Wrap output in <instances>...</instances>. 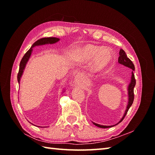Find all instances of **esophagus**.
Returning <instances> with one entry per match:
<instances>
[{
    "instance_id": "34e87169",
    "label": "esophagus",
    "mask_w": 155,
    "mask_h": 155,
    "mask_svg": "<svg viewBox=\"0 0 155 155\" xmlns=\"http://www.w3.org/2000/svg\"><path fill=\"white\" fill-rule=\"evenodd\" d=\"M82 77H83V76H82V74H78V75L77 76V81H78V82H81V81H82V79H83V78H82Z\"/></svg>"
}]
</instances>
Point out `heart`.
Here are the masks:
<instances>
[{"instance_id": "obj_1", "label": "heart", "mask_w": 155, "mask_h": 155, "mask_svg": "<svg viewBox=\"0 0 155 155\" xmlns=\"http://www.w3.org/2000/svg\"><path fill=\"white\" fill-rule=\"evenodd\" d=\"M74 56L77 61L83 63L92 59L91 67L95 71H100L107 68L113 58V52L109 48L93 44H86L77 47Z\"/></svg>"}]
</instances>
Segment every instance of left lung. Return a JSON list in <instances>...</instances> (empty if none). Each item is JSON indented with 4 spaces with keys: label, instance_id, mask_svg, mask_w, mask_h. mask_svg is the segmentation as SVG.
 Instances as JSON below:
<instances>
[{
    "label": "left lung",
    "instance_id": "left-lung-1",
    "mask_svg": "<svg viewBox=\"0 0 155 155\" xmlns=\"http://www.w3.org/2000/svg\"><path fill=\"white\" fill-rule=\"evenodd\" d=\"M118 62H119L120 64H123L125 67H128L132 69L133 71H134V65L133 63V62L131 61L129 58L127 57V55L125 53V52L123 50V49H120V51H119V57H118ZM135 84H136V80H135V78H134V74L133 73V72L132 71V76H131V81H130V83L128 85V104H127V109L125 110V113L123 115V118H121V120L118 122V123L117 124H118V123H120V122L124 119V117L126 116V114L127 113V112L129 109L130 107H131V105L133 104V101H134V88L135 87ZM93 124L94 125H96L97 127H100V128H110L112 127L113 126H115V125L117 124H114L113 125V126H104V125H101V124H98L97 123H93Z\"/></svg>",
    "mask_w": 155,
    "mask_h": 155
}]
</instances>
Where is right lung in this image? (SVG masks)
<instances>
[{
    "label": "right lung",
    "mask_w": 155,
    "mask_h": 155,
    "mask_svg": "<svg viewBox=\"0 0 155 155\" xmlns=\"http://www.w3.org/2000/svg\"><path fill=\"white\" fill-rule=\"evenodd\" d=\"M60 39L56 37H47V38H42L39 40L36 41L35 43L32 45L31 48L26 52L24 57H22L21 59V61L20 62V67H19V71L17 75V80L18 83H20V80H21V78L22 77V74L23 73V71H24V69L25 68V66L27 64V62L28 61L29 58L31 57V55L32 51V48L36 47V46H39V45H47V44H54L56 42H58Z\"/></svg>",
    "instance_id": "obj_1"
}]
</instances>
